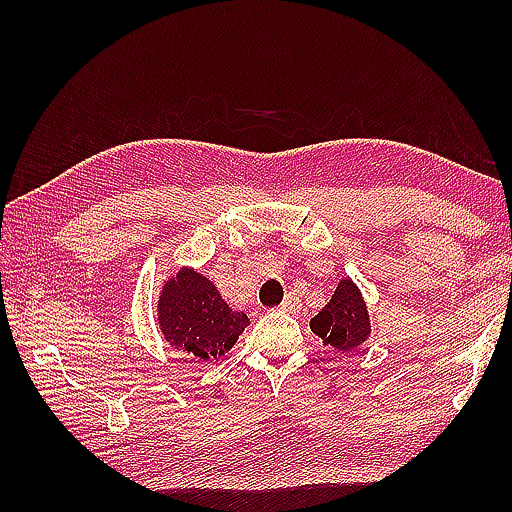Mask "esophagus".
I'll use <instances>...</instances> for the list:
<instances>
[{"instance_id":"obj_1","label":"esophagus","mask_w":512,"mask_h":512,"mask_svg":"<svg viewBox=\"0 0 512 512\" xmlns=\"http://www.w3.org/2000/svg\"><path fill=\"white\" fill-rule=\"evenodd\" d=\"M279 308L284 310V312H299V310H301V299H299V295H295V292H288L286 299L281 301Z\"/></svg>"}]
</instances>
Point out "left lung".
I'll use <instances>...</instances> for the list:
<instances>
[{"instance_id":"obj_1","label":"left lung","mask_w":512,"mask_h":512,"mask_svg":"<svg viewBox=\"0 0 512 512\" xmlns=\"http://www.w3.org/2000/svg\"><path fill=\"white\" fill-rule=\"evenodd\" d=\"M310 330L341 354L354 352L369 339L372 317L361 288L350 277L339 279L332 299L310 321Z\"/></svg>"}]
</instances>
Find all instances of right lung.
Returning a JSON list of instances; mask_svg holds the SVG:
<instances>
[{
  "instance_id": "right-lung-1",
  "label": "right lung",
  "mask_w": 512,
  "mask_h": 512,
  "mask_svg": "<svg viewBox=\"0 0 512 512\" xmlns=\"http://www.w3.org/2000/svg\"><path fill=\"white\" fill-rule=\"evenodd\" d=\"M158 330L171 347L204 363H215L231 352L250 319L235 312L200 270L182 266L162 281L156 301Z\"/></svg>"
}]
</instances>
